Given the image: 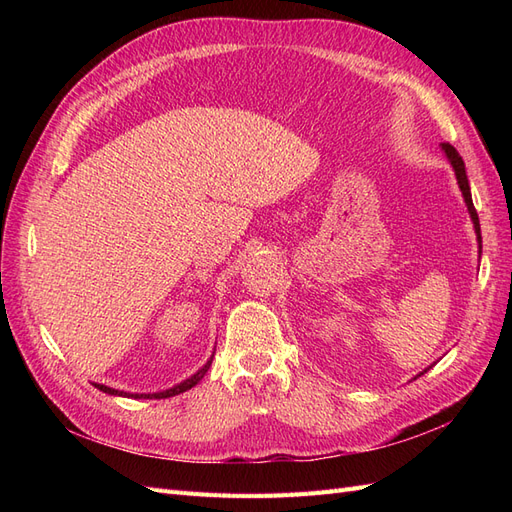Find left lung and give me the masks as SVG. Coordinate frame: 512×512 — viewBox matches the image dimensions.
Segmentation results:
<instances>
[{
    "mask_svg": "<svg viewBox=\"0 0 512 512\" xmlns=\"http://www.w3.org/2000/svg\"><path fill=\"white\" fill-rule=\"evenodd\" d=\"M442 149L446 153V158L451 160L453 168H455V175H457V183L461 188V194L463 198H466V205H468V211L472 215V222H474V228H476V235H478V243H480V224H478V213L474 209V203H472V194H470V183H468V175H466V164H463L461 156L457 153V149L453 145L448 143H442ZM480 247V245H478Z\"/></svg>",
    "mask_w": 512,
    "mask_h": 512,
    "instance_id": "1",
    "label": "left lung"
}]
</instances>
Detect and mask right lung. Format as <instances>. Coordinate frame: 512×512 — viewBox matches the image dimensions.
<instances>
[{
  "label": "right lung",
  "instance_id": "right-lung-1",
  "mask_svg": "<svg viewBox=\"0 0 512 512\" xmlns=\"http://www.w3.org/2000/svg\"><path fill=\"white\" fill-rule=\"evenodd\" d=\"M211 361H213V356L211 359L207 361V365L205 367H200L196 374L192 376V378H188L185 382H181V384H177V386H173V389H168V391H162V393H153V395H134V393H123V391H115V389H111V386H104V384H94L96 389H100L102 393H108V395H123V397H134V399H141V397H147V399H151V397H156V399H164V397H173V395H179V393H183V391H190L192 386H196L200 380H203V376L207 374V369H209V365H211Z\"/></svg>",
  "mask_w": 512,
  "mask_h": 512
}]
</instances>
